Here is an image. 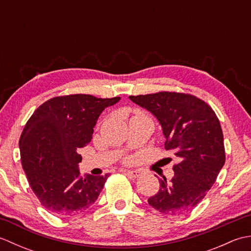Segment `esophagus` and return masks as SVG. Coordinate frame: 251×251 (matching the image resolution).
I'll list each match as a JSON object with an SVG mask.
<instances>
[{"mask_svg":"<svg viewBox=\"0 0 251 251\" xmlns=\"http://www.w3.org/2000/svg\"><path fill=\"white\" fill-rule=\"evenodd\" d=\"M126 174L131 178H139L140 176L142 175L140 170H126Z\"/></svg>","mask_w":251,"mask_h":251,"instance_id":"esophagus-1","label":"esophagus"}]
</instances>
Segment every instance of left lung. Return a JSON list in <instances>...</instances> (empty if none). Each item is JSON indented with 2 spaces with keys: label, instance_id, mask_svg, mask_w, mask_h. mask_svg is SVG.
<instances>
[{
  "label": "left lung",
  "instance_id": "1",
  "mask_svg": "<svg viewBox=\"0 0 251 251\" xmlns=\"http://www.w3.org/2000/svg\"><path fill=\"white\" fill-rule=\"evenodd\" d=\"M156 116L166 138L165 149L175 152L174 178L159 179V191L148 202L166 216L192 211L216 182L226 162L219 119L211 106L194 95L159 92L129 96Z\"/></svg>",
  "mask_w": 251,
  "mask_h": 251
}]
</instances>
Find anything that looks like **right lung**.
Wrapping results in <instances>:
<instances>
[{"mask_svg":"<svg viewBox=\"0 0 251 251\" xmlns=\"http://www.w3.org/2000/svg\"><path fill=\"white\" fill-rule=\"evenodd\" d=\"M120 99L58 96L42 103L26 122L19 140L21 165L37 200L51 214L78 215L98 199L110 175L82 177L77 149L89 143L101 112Z\"/></svg>","mask_w":251,"mask_h":251,"instance_id":"right-lung-1","label":"right lung"}]
</instances>
